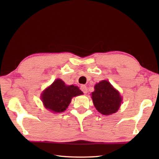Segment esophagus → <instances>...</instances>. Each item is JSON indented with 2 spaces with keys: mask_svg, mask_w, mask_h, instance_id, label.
I'll return each instance as SVG.
<instances>
[{
  "mask_svg": "<svg viewBox=\"0 0 159 159\" xmlns=\"http://www.w3.org/2000/svg\"><path fill=\"white\" fill-rule=\"evenodd\" d=\"M80 89H81V91L84 93H87V87L85 85H81V87H80Z\"/></svg>",
  "mask_w": 159,
  "mask_h": 159,
  "instance_id": "esophagus-1",
  "label": "esophagus"
}]
</instances>
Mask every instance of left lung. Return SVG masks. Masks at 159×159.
I'll return each mask as SVG.
<instances>
[{"mask_svg":"<svg viewBox=\"0 0 159 159\" xmlns=\"http://www.w3.org/2000/svg\"><path fill=\"white\" fill-rule=\"evenodd\" d=\"M92 98L97 111L104 116L115 113L120 109L122 98L107 80H101L94 86Z\"/></svg>","mask_w":159,"mask_h":159,"instance_id":"obj_1","label":"left lung"}]
</instances>
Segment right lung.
Wrapping results in <instances>:
<instances>
[{
  "mask_svg": "<svg viewBox=\"0 0 159 159\" xmlns=\"http://www.w3.org/2000/svg\"><path fill=\"white\" fill-rule=\"evenodd\" d=\"M83 93L74 85H66L62 80L57 79L42 93L41 99L46 109L53 113L66 111L74 96Z\"/></svg>",
  "mask_w": 159,
  "mask_h": 159,
  "instance_id": "right-lung-1",
  "label": "right lung"
}]
</instances>
